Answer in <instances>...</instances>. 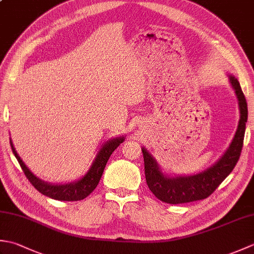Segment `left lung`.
Returning a JSON list of instances; mask_svg holds the SVG:
<instances>
[{
    "label": "left lung",
    "instance_id": "left-lung-1",
    "mask_svg": "<svg viewBox=\"0 0 254 254\" xmlns=\"http://www.w3.org/2000/svg\"><path fill=\"white\" fill-rule=\"evenodd\" d=\"M228 77L238 99L240 119L229 147L216 163L198 174L171 177L164 174L152 154L145 147H142L147 186L160 201L169 204H182L206 198L216 190L226 177L229 176L238 163L248 121V106L238 79L231 74H228Z\"/></svg>",
    "mask_w": 254,
    "mask_h": 254
}]
</instances>
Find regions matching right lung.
<instances>
[{
  "label": "right lung",
  "mask_w": 254,
  "mask_h": 254,
  "mask_svg": "<svg viewBox=\"0 0 254 254\" xmlns=\"http://www.w3.org/2000/svg\"><path fill=\"white\" fill-rule=\"evenodd\" d=\"M124 138H126L124 136H119L108 139L107 142L102 144V146L98 150L88 171L82 178H79L78 180L67 183H50L41 180L40 178L32 174L28 167L24 164V161L21 160L17 152H16L10 138L9 143L10 146H12L13 154L15 155L16 159L18 160L27 179L30 181L31 185L41 194L51 198L59 199V201H80V199L88 196L95 190L96 187L98 186L100 178L102 174H104L106 164L108 163V159H109L111 154L115 152V149L119 145L124 142Z\"/></svg>",
  "instance_id": "add662e5"
}]
</instances>
